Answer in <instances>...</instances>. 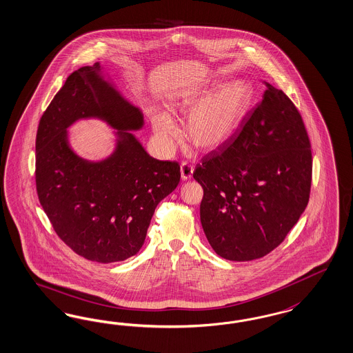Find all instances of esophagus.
Instances as JSON below:
<instances>
[{
    "label": "esophagus",
    "instance_id": "esophagus-1",
    "mask_svg": "<svg viewBox=\"0 0 353 353\" xmlns=\"http://www.w3.org/2000/svg\"><path fill=\"white\" fill-rule=\"evenodd\" d=\"M194 166L188 162H182V166H181V175H182L183 181H187V179H191L192 178V174H194Z\"/></svg>",
    "mask_w": 353,
    "mask_h": 353
}]
</instances>
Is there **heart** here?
Segmentation results:
<instances>
[{
	"instance_id": "heart-1",
	"label": "heart",
	"mask_w": 353,
	"mask_h": 353,
	"mask_svg": "<svg viewBox=\"0 0 353 353\" xmlns=\"http://www.w3.org/2000/svg\"><path fill=\"white\" fill-rule=\"evenodd\" d=\"M252 88L245 80H234L221 87H201L185 93L174 103L179 110L192 109L184 122V135L194 148L210 152L225 145L247 114ZM152 125L157 137L169 143L176 132L169 114L152 113Z\"/></svg>"
}]
</instances>
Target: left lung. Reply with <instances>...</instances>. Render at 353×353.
<instances>
[{"mask_svg":"<svg viewBox=\"0 0 353 353\" xmlns=\"http://www.w3.org/2000/svg\"><path fill=\"white\" fill-rule=\"evenodd\" d=\"M262 100L228 143L196 166L206 239L230 261L275 250L307 208L312 150L303 118L285 92L266 83Z\"/></svg>","mask_w":353,"mask_h":353,"instance_id":"8db88e82","label":"left lung"}]
</instances>
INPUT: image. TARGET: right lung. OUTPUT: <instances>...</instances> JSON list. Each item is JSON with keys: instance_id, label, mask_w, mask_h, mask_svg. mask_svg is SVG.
I'll return each instance as SVG.
<instances>
[{"instance_id": "obj_1", "label": "right lung", "mask_w": 353, "mask_h": 353, "mask_svg": "<svg viewBox=\"0 0 353 353\" xmlns=\"http://www.w3.org/2000/svg\"><path fill=\"white\" fill-rule=\"evenodd\" d=\"M84 66L68 77L43 114L36 135V191L59 239L90 261L110 263L137 254L156 206L181 181L175 161L150 157L131 131L143 113ZM100 117L117 130L114 154L100 163L69 148L67 127Z\"/></svg>"}]
</instances>
